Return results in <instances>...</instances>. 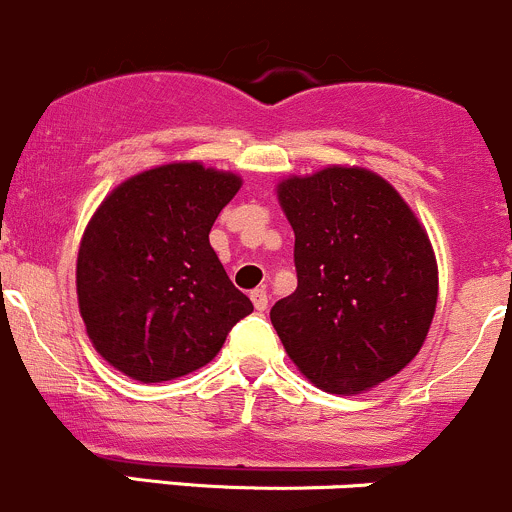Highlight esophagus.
<instances>
[{
	"label": "esophagus",
	"mask_w": 512,
	"mask_h": 512,
	"mask_svg": "<svg viewBox=\"0 0 512 512\" xmlns=\"http://www.w3.org/2000/svg\"><path fill=\"white\" fill-rule=\"evenodd\" d=\"M251 301H254V308L258 313H263L268 308V293L263 288H254L251 291Z\"/></svg>",
	"instance_id": "obj_1"
}]
</instances>
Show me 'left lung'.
<instances>
[{
    "label": "left lung",
    "instance_id": "1",
    "mask_svg": "<svg viewBox=\"0 0 512 512\" xmlns=\"http://www.w3.org/2000/svg\"><path fill=\"white\" fill-rule=\"evenodd\" d=\"M296 234L298 286L271 323L291 361L328 393H361L421 351L438 301L428 234L396 189L331 166L278 184Z\"/></svg>",
    "mask_w": 512,
    "mask_h": 512
}]
</instances>
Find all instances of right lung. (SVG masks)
<instances>
[{
	"label": "right lung",
	"mask_w": 512,
	"mask_h": 512,
	"mask_svg": "<svg viewBox=\"0 0 512 512\" xmlns=\"http://www.w3.org/2000/svg\"><path fill=\"white\" fill-rule=\"evenodd\" d=\"M236 174L166 164L116 186L91 216L77 258L86 333L104 361L141 383L206 366L254 311L209 244Z\"/></svg>",
	"instance_id": "right-lung-1"
}]
</instances>
